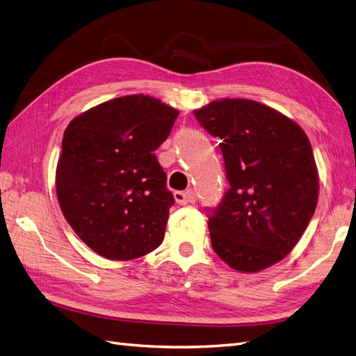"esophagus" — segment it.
Instances as JSON below:
<instances>
[{
    "label": "esophagus",
    "instance_id": "esophagus-1",
    "mask_svg": "<svg viewBox=\"0 0 356 356\" xmlns=\"http://www.w3.org/2000/svg\"><path fill=\"white\" fill-rule=\"evenodd\" d=\"M173 198H175L177 204L186 205V204L195 202L196 195H195L193 191H184V192H175V193H173Z\"/></svg>",
    "mask_w": 356,
    "mask_h": 356
}]
</instances>
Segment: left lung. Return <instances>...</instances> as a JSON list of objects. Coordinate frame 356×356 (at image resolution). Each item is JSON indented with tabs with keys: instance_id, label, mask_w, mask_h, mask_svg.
<instances>
[{
	"instance_id": "obj_1",
	"label": "left lung",
	"mask_w": 356,
	"mask_h": 356,
	"mask_svg": "<svg viewBox=\"0 0 356 356\" xmlns=\"http://www.w3.org/2000/svg\"><path fill=\"white\" fill-rule=\"evenodd\" d=\"M220 138L230 188L209 218L211 247L239 273L285 259L317 209L320 178L311 141L292 118L248 99L195 109Z\"/></svg>"
}]
</instances>
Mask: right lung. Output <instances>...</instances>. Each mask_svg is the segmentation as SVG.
<instances>
[{
    "label": "right lung",
    "instance_id": "add662e5",
    "mask_svg": "<svg viewBox=\"0 0 356 356\" xmlns=\"http://www.w3.org/2000/svg\"><path fill=\"white\" fill-rule=\"evenodd\" d=\"M179 111L145 94L104 102L70 122L56 168L67 222L99 256L132 260L161 245L175 202L154 155Z\"/></svg>",
    "mask_w": 356,
    "mask_h": 356
}]
</instances>
